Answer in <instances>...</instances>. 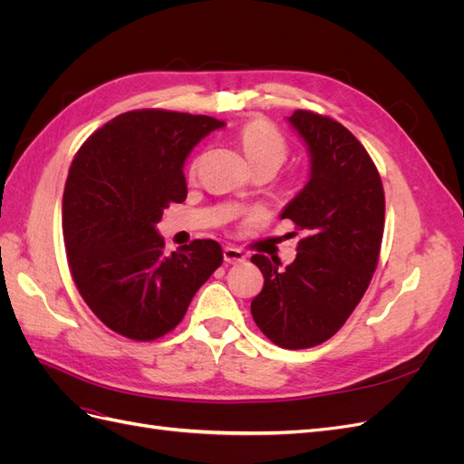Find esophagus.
I'll list each match as a JSON object with an SVG mask.
<instances>
[{
    "label": "esophagus",
    "mask_w": 464,
    "mask_h": 464,
    "mask_svg": "<svg viewBox=\"0 0 464 464\" xmlns=\"http://www.w3.org/2000/svg\"><path fill=\"white\" fill-rule=\"evenodd\" d=\"M222 256H224V261L230 263V265H236V263H242V261H246V254H244V251H242L240 247H234V246L224 247Z\"/></svg>",
    "instance_id": "1"
}]
</instances>
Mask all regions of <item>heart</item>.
<instances>
[{
  "label": "heart",
  "mask_w": 464,
  "mask_h": 464,
  "mask_svg": "<svg viewBox=\"0 0 464 464\" xmlns=\"http://www.w3.org/2000/svg\"><path fill=\"white\" fill-rule=\"evenodd\" d=\"M240 143L246 152L249 164L261 170V168H269L276 172L280 164L286 160L288 145L285 137L275 128L273 123L265 120H251L247 121L240 131ZM198 160L193 162L191 172L198 170Z\"/></svg>",
  "instance_id": "heart-1"
}]
</instances>
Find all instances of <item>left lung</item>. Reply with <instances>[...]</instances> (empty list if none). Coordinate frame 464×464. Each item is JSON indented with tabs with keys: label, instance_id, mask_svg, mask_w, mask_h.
<instances>
[{
	"label": "left lung",
	"instance_id": "left-lung-1",
	"mask_svg": "<svg viewBox=\"0 0 464 464\" xmlns=\"http://www.w3.org/2000/svg\"><path fill=\"white\" fill-rule=\"evenodd\" d=\"M310 152L312 172L283 210L307 236L286 269L251 257L265 278L251 315L266 339L288 350L325 343L360 304L382 249L385 193L368 150L343 123L296 110L288 118Z\"/></svg>",
	"mask_w": 464,
	"mask_h": 464
}]
</instances>
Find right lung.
<instances>
[{"mask_svg":"<svg viewBox=\"0 0 464 464\" xmlns=\"http://www.w3.org/2000/svg\"><path fill=\"white\" fill-rule=\"evenodd\" d=\"M224 121L170 110H133L94 131L69 168L62 227L69 271L108 329L154 341L184 319L222 265L215 240L164 254L157 224L188 198L184 162Z\"/></svg>","mask_w":464,"mask_h":464,"instance_id":"right-lung-1","label":"right lung"}]
</instances>
